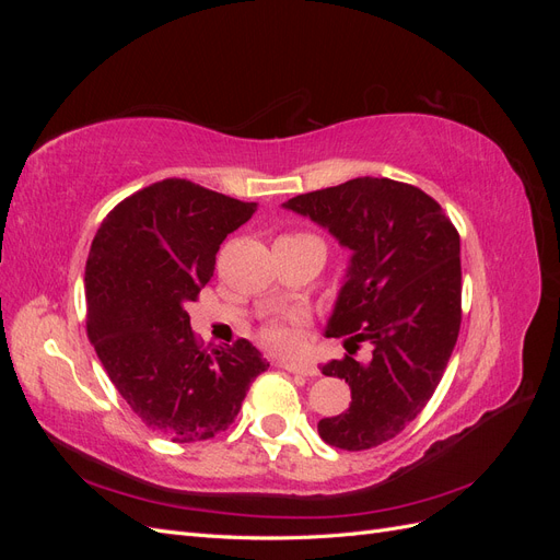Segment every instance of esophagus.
Instances as JSON below:
<instances>
[{"label": "esophagus", "mask_w": 560, "mask_h": 560, "mask_svg": "<svg viewBox=\"0 0 560 560\" xmlns=\"http://www.w3.org/2000/svg\"><path fill=\"white\" fill-rule=\"evenodd\" d=\"M280 366L284 371H292V374H301V376H319V369L315 366L313 360L299 358V360H282Z\"/></svg>", "instance_id": "esophagus-1"}]
</instances>
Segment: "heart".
<instances>
[{
  "label": "heart",
  "mask_w": 560,
  "mask_h": 560,
  "mask_svg": "<svg viewBox=\"0 0 560 560\" xmlns=\"http://www.w3.org/2000/svg\"><path fill=\"white\" fill-rule=\"evenodd\" d=\"M287 238H311V235L299 233V235H287ZM264 341L268 346H273V348H287L292 343V334H290V329H284V327H270L264 334Z\"/></svg>",
  "instance_id": "heart-1"
}]
</instances>
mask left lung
<instances>
[{"mask_svg": "<svg viewBox=\"0 0 560 560\" xmlns=\"http://www.w3.org/2000/svg\"><path fill=\"white\" fill-rule=\"evenodd\" d=\"M282 208L350 249L325 336L369 341L371 358L319 364L346 378L352 401L317 432L336 448H374L425 409L444 376L460 331V235L436 200L385 177L301 194Z\"/></svg>", "mask_w": 560, "mask_h": 560, "instance_id": "left-lung-1", "label": "left lung"}]
</instances>
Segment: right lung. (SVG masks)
I'll use <instances>...</instances> for the list:
<instances>
[{
    "instance_id": "1",
    "label": "right lung",
    "mask_w": 560,
    "mask_h": 560,
    "mask_svg": "<svg viewBox=\"0 0 560 560\" xmlns=\"http://www.w3.org/2000/svg\"><path fill=\"white\" fill-rule=\"evenodd\" d=\"M254 212L257 202L163 179L118 202L93 238L89 338L118 395L175 444L224 432L268 369L245 338L202 350L186 313L214 273L219 245Z\"/></svg>"
}]
</instances>
